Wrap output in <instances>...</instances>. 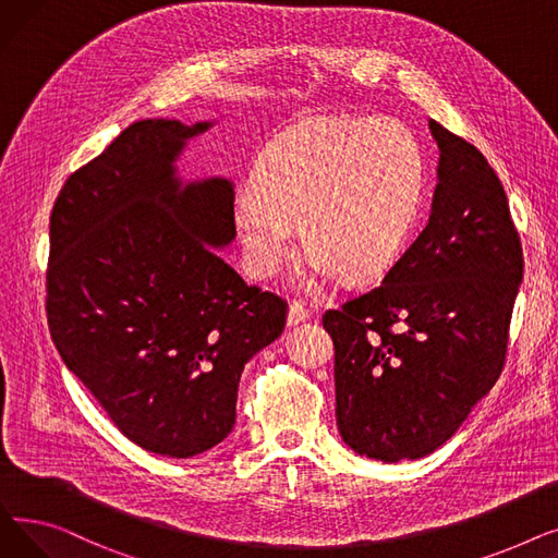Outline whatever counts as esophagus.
Returning a JSON list of instances; mask_svg holds the SVG:
<instances>
[{
	"label": "esophagus",
	"mask_w": 558,
	"mask_h": 558,
	"mask_svg": "<svg viewBox=\"0 0 558 558\" xmlns=\"http://www.w3.org/2000/svg\"><path fill=\"white\" fill-rule=\"evenodd\" d=\"M312 316V312L301 303V301H294L289 305V314H287V324L289 326H299L303 324V320H307Z\"/></svg>",
	"instance_id": "esophagus-1"
}]
</instances>
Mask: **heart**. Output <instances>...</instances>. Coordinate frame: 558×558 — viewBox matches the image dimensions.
<instances>
[{"label":"heart","mask_w":558,"mask_h":558,"mask_svg":"<svg viewBox=\"0 0 558 558\" xmlns=\"http://www.w3.org/2000/svg\"><path fill=\"white\" fill-rule=\"evenodd\" d=\"M251 185L232 215L248 274L276 276L303 221L314 251L301 282L318 291L345 269L385 274L402 255L423 213L427 165L414 131L393 117L324 120L267 144Z\"/></svg>","instance_id":"obj_1"}]
</instances>
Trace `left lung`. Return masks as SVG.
I'll list each match as a JSON object with an SVG mask.
<instances>
[{"mask_svg":"<svg viewBox=\"0 0 558 558\" xmlns=\"http://www.w3.org/2000/svg\"><path fill=\"white\" fill-rule=\"evenodd\" d=\"M429 131L441 156L427 226L383 282L324 314L339 432L387 463L444 446L497 383L524 267L488 160L434 120Z\"/></svg>","mask_w":558,"mask_h":558,"instance_id":"left-lung-1","label":"left lung"}]
</instances>
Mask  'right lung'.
Here are the masks:
<instances>
[{"label":"right lung","mask_w":558,"mask_h":558,"mask_svg":"<svg viewBox=\"0 0 558 558\" xmlns=\"http://www.w3.org/2000/svg\"><path fill=\"white\" fill-rule=\"evenodd\" d=\"M208 129L131 124L70 175L49 219L58 353L117 429L173 459L230 434L244 364L287 324V301L215 251L234 240L230 181L175 175L185 142Z\"/></svg>","instance_id":"1"}]
</instances>
